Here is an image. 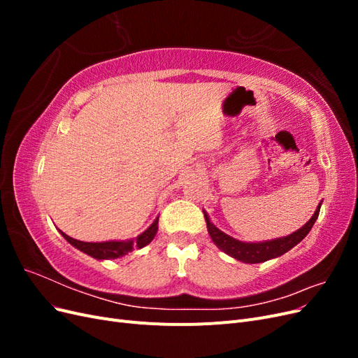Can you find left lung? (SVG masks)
<instances>
[{
  "label": "left lung",
  "mask_w": 358,
  "mask_h": 358,
  "mask_svg": "<svg viewBox=\"0 0 358 358\" xmlns=\"http://www.w3.org/2000/svg\"><path fill=\"white\" fill-rule=\"evenodd\" d=\"M320 209H321V203L317 206L315 213L312 215V218L305 225L300 227L299 230H296L294 233H291L284 237H278V239L264 241V242L237 241V239H234V237L221 231L218 227H216L210 221L208 212H206L204 209H203V213H204V220H206V225H208V231H209L210 239L216 246L221 249L222 252H225L227 255H230L236 259H239V262H242V263L257 264V263H264V262H267V259L284 255L285 252L289 251V249H292L297 243H300L303 239H305L318 218Z\"/></svg>",
  "instance_id": "8db88e82"
}]
</instances>
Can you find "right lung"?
Segmentation results:
<instances>
[{"label":"right lung","instance_id":"obj_1","mask_svg":"<svg viewBox=\"0 0 358 358\" xmlns=\"http://www.w3.org/2000/svg\"><path fill=\"white\" fill-rule=\"evenodd\" d=\"M158 218L154 220V222L150 224L148 229L140 233L134 239H127V241H107V242H82L78 239H73L69 234H66L64 231H61L58 229V231L62 234L64 239H66L71 246H74L79 251L85 252L86 255H90L95 259H115L119 257H124L128 252L134 251L136 248H145L146 245H149L150 242L154 241V237L158 231Z\"/></svg>","mask_w":358,"mask_h":358}]
</instances>
